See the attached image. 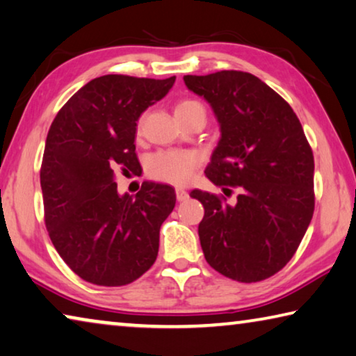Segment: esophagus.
<instances>
[{
    "label": "esophagus",
    "instance_id": "obj_1",
    "mask_svg": "<svg viewBox=\"0 0 356 356\" xmlns=\"http://www.w3.org/2000/svg\"><path fill=\"white\" fill-rule=\"evenodd\" d=\"M176 196H177V201H185L188 198V191L184 188H176Z\"/></svg>",
    "mask_w": 356,
    "mask_h": 356
}]
</instances>
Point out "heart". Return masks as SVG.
<instances>
[{"label": "heart", "mask_w": 356, "mask_h": 356, "mask_svg": "<svg viewBox=\"0 0 356 356\" xmlns=\"http://www.w3.org/2000/svg\"><path fill=\"white\" fill-rule=\"evenodd\" d=\"M174 112L179 122L198 114L206 117L204 106L191 98L180 99ZM198 163V156L188 152H158L149 158L147 174L152 179L161 180V182L184 185L193 176Z\"/></svg>", "instance_id": "b5f03b06"}]
</instances>
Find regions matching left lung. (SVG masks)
I'll list each match as a JSON object with an SVG mask.
<instances>
[{
  "label": "left lung",
  "mask_w": 356,
  "mask_h": 356,
  "mask_svg": "<svg viewBox=\"0 0 356 356\" xmlns=\"http://www.w3.org/2000/svg\"><path fill=\"white\" fill-rule=\"evenodd\" d=\"M184 82L211 104L220 125L207 179L241 190L236 204L190 193L204 206L198 234L206 261L238 282L268 279L295 255L314 216V155L300 118L250 72L184 76Z\"/></svg>",
  "instance_id": "left-lung-1"
}]
</instances>
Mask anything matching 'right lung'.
Instances as JSON below:
<instances>
[{
  "mask_svg": "<svg viewBox=\"0 0 356 356\" xmlns=\"http://www.w3.org/2000/svg\"><path fill=\"white\" fill-rule=\"evenodd\" d=\"M174 82L176 76L97 77L50 125L41 165L44 220L63 261L90 284H131L155 263L174 188L144 182L134 196H120L115 172H138L136 122Z\"/></svg>",
  "mask_w": 356,
  "mask_h": 356,
  "instance_id": "add662e5",
  "label": "right lung"
}]
</instances>
